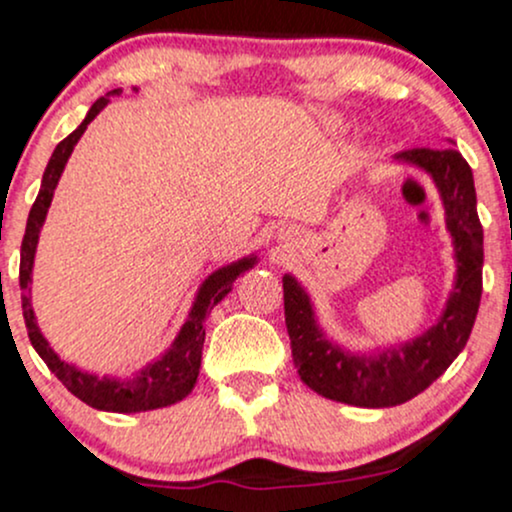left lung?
<instances>
[{
    "label": "left lung",
    "mask_w": 512,
    "mask_h": 512,
    "mask_svg": "<svg viewBox=\"0 0 512 512\" xmlns=\"http://www.w3.org/2000/svg\"><path fill=\"white\" fill-rule=\"evenodd\" d=\"M395 161L431 175L443 199L457 272L436 325L399 346L373 354H351L322 332L308 291L296 276L284 274L281 279L286 330L301 380L317 395L366 409L397 407L438 380L467 344L481 301L484 231L469 163L452 146L399 151Z\"/></svg>",
    "instance_id": "8db88e82"
}]
</instances>
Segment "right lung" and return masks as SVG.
I'll return each instance as SVG.
<instances>
[{
  "label": "right lung",
  "mask_w": 512,
  "mask_h": 512,
  "mask_svg": "<svg viewBox=\"0 0 512 512\" xmlns=\"http://www.w3.org/2000/svg\"><path fill=\"white\" fill-rule=\"evenodd\" d=\"M137 91V88H134ZM122 88H113V91L105 93L103 98H98L91 105L84 122L69 134L67 139H62L60 144L52 151L48 168L43 173V182H40V192L35 197L31 214H28L26 223V236L21 243V269H19V284H21V308H23V320H26L28 337H31L33 349L38 351V356L48 363V368L57 375V380L72 392L74 397H79L81 402H86L88 407L101 409V411H115V414H137V411H151L170 407V404L180 402L192 392V387L197 383L199 366H202V346H204V320L214 310V305L223 301L233 289V281L240 274L248 272L257 264V255H248L243 260L226 264V267L211 272L207 279L199 286L195 303H192L187 320L182 322L180 332L175 334L173 344L166 354L154 358L151 363L139 370L132 378L120 380L103 375L98 378L96 373H88L72 366V363L62 361L55 354L48 339L40 332L38 322H35L33 303H31V281H33V262H35V248H38L40 228H43L45 216L52 204V195H55L57 182L62 178V170L67 166L69 156H72L76 142L81 139V134L86 132V127L91 125V120L96 117L105 105L110 103V98L120 96Z\"/></svg>",
  "instance_id": "1"
}]
</instances>
